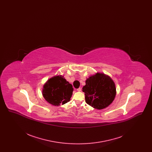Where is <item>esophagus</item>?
<instances>
[{"instance_id":"obj_1","label":"esophagus","mask_w":152,"mask_h":152,"mask_svg":"<svg viewBox=\"0 0 152 152\" xmlns=\"http://www.w3.org/2000/svg\"><path fill=\"white\" fill-rule=\"evenodd\" d=\"M77 91L78 92H80V91H81V88H79L78 89H77Z\"/></svg>"}]
</instances>
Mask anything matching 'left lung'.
<instances>
[{"mask_svg": "<svg viewBox=\"0 0 152 152\" xmlns=\"http://www.w3.org/2000/svg\"><path fill=\"white\" fill-rule=\"evenodd\" d=\"M86 102L96 109L108 107L116 95L115 83L112 78L103 73L97 72L87 78L83 87Z\"/></svg>", "mask_w": 152, "mask_h": 152, "instance_id": "obj_1", "label": "left lung"}]
</instances>
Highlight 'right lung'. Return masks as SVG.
I'll return each instance as SVG.
<instances>
[{
	"mask_svg": "<svg viewBox=\"0 0 152 152\" xmlns=\"http://www.w3.org/2000/svg\"><path fill=\"white\" fill-rule=\"evenodd\" d=\"M73 91L72 84L63 76L56 75L44 84L42 94L48 102L54 106H59L70 101Z\"/></svg>",
	"mask_w": 152,
	"mask_h": 152,
	"instance_id": "right-lung-1",
	"label": "right lung"
}]
</instances>
